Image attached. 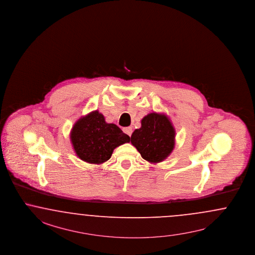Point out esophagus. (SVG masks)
Masks as SVG:
<instances>
[{
	"mask_svg": "<svg viewBox=\"0 0 255 255\" xmlns=\"http://www.w3.org/2000/svg\"><path fill=\"white\" fill-rule=\"evenodd\" d=\"M123 131L125 132V133H126V134H128V136H129V137H130V136H131V134H132L131 128H129V127H128V128H123Z\"/></svg>",
	"mask_w": 255,
	"mask_h": 255,
	"instance_id": "34e87169",
	"label": "esophagus"
}]
</instances>
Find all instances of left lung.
Returning <instances> with one entry per match:
<instances>
[{"label": "left lung", "mask_w": 255, "mask_h": 255, "mask_svg": "<svg viewBox=\"0 0 255 255\" xmlns=\"http://www.w3.org/2000/svg\"><path fill=\"white\" fill-rule=\"evenodd\" d=\"M140 124V128L132 133V145L148 162L156 164L163 161L175 145V129L170 118L164 114L151 113Z\"/></svg>", "instance_id": "1"}]
</instances>
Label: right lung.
I'll list each match as a JSON object with an SVG mask.
<instances>
[{
    "instance_id": "right-lung-1",
    "label": "right lung",
    "mask_w": 255,
    "mask_h": 255,
    "mask_svg": "<svg viewBox=\"0 0 255 255\" xmlns=\"http://www.w3.org/2000/svg\"><path fill=\"white\" fill-rule=\"evenodd\" d=\"M70 140L76 155L90 164L109 160L115 148L130 138L115 124H109L99 111L81 117L70 131Z\"/></svg>"
}]
</instances>
